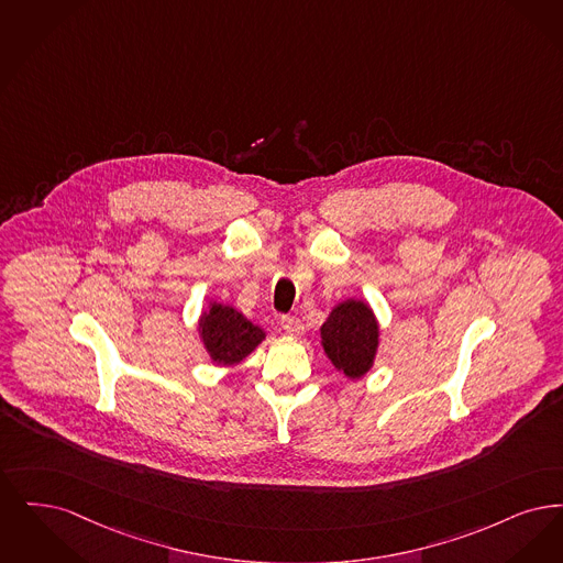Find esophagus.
Returning a JSON list of instances; mask_svg holds the SVG:
<instances>
[{
	"label": "esophagus",
	"mask_w": 563,
	"mask_h": 563,
	"mask_svg": "<svg viewBox=\"0 0 563 563\" xmlns=\"http://www.w3.org/2000/svg\"><path fill=\"white\" fill-rule=\"evenodd\" d=\"M282 328L286 330V334H292V336H296V334H300L302 330H305V325H302V321L298 318H290V316H284L282 318Z\"/></svg>",
	"instance_id": "esophagus-1"
}]
</instances>
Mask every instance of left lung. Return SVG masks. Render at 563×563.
<instances>
[{
	"mask_svg": "<svg viewBox=\"0 0 563 563\" xmlns=\"http://www.w3.org/2000/svg\"><path fill=\"white\" fill-rule=\"evenodd\" d=\"M321 339L332 364L343 369L349 378H360L372 366L378 325L362 300H346L321 325Z\"/></svg>",
	"mask_w": 563,
	"mask_h": 563,
	"instance_id": "left-lung-1",
	"label": "left lung"
}]
</instances>
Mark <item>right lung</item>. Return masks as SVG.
Here are the masks:
<instances>
[{"label":"right lung","mask_w":563,"mask_h":563,"mask_svg":"<svg viewBox=\"0 0 563 563\" xmlns=\"http://www.w3.org/2000/svg\"><path fill=\"white\" fill-rule=\"evenodd\" d=\"M199 328L210 357L219 364L242 362L265 339V332L258 325L224 305H214L210 313L201 318Z\"/></svg>","instance_id":"right-lung-1"}]
</instances>
